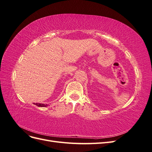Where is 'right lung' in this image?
<instances>
[{"label":"right lung","mask_w":152,"mask_h":152,"mask_svg":"<svg viewBox=\"0 0 152 152\" xmlns=\"http://www.w3.org/2000/svg\"><path fill=\"white\" fill-rule=\"evenodd\" d=\"M34 104L39 107H46L47 106H48V104H42V103H34Z\"/></svg>","instance_id":"obj_1"}]
</instances>
